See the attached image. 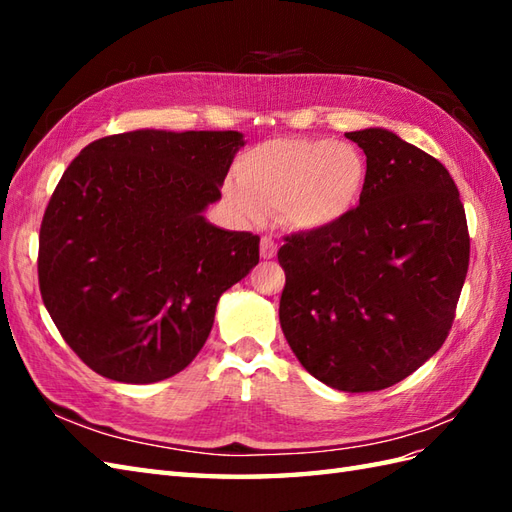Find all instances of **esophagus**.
I'll use <instances>...</instances> for the list:
<instances>
[{"label": "esophagus", "instance_id": "obj_1", "mask_svg": "<svg viewBox=\"0 0 512 512\" xmlns=\"http://www.w3.org/2000/svg\"><path fill=\"white\" fill-rule=\"evenodd\" d=\"M277 255V242L270 235L262 237V257L264 259H273Z\"/></svg>", "mask_w": 512, "mask_h": 512}]
</instances>
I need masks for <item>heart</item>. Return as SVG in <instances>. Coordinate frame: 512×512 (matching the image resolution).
Masks as SVG:
<instances>
[{
	"label": "heart",
	"mask_w": 512,
	"mask_h": 512,
	"mask_svg": "<svg viewBox=\"0 0 512 512\" xmlns=\"http://www.w3.org/2000/svg\"><path fill=\"white\" fill-rule=\"evenodd\" d=\"M365 184V160L347 143L325 138H275L239 160V178L226 182V198L246 220H281L301 231L330 226L350 213Z\"/></svg>",
	"instance_id": "b5f03b06"
}]
</instances>
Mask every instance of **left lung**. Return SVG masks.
<instances>
[{"instance_id": "obj_1", "label": "left lung", "mask_w": 512, "mask_h": 512, "mask_svg": "<svg viewBox=\"0 0 512 512\" xmlns=\"http://www.w3.org/2000/svg\"><path fill=\"white\" fill-rule=\"evenodd\" d=\"M345 136L367 156L361 200L339 222L284 237L279 323L314 378L361 394L400 383L440 350L471 242L440 160L380 127Z\"/></svg>"}]
</instances>
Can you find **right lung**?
<instances>
[{
    "label": "right lung",
    "mask_w": 512,
    "mask_h": 512,
    "mask_svg": "<svg viewBox=\"0 0 512 512\" xmlns=\"http://www.w3.org/2000/svg\"><path fill=\"white\" fill-rule=\"evenodd\" d=\"M244 136L136 132L94 140L65 169L39 231V290L81 361L118 383L182 372L259 237L206 222Z\"/></svg>",
    "instance_id": "1"
}]
</instances>
